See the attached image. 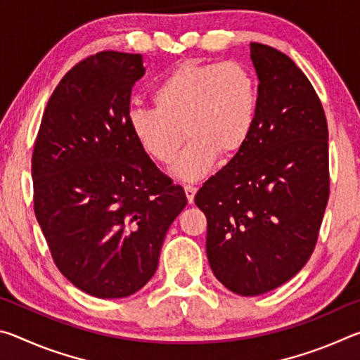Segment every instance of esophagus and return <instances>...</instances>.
<instances>
[{"mask_svg": "<svg viewBox=\"0 0 360 360\" xmlns=\"http://www.w3.org/2000/svg\"><path fill=\"white\" fill-rule=\"evenodd\" d=\"M184 192H186L187 202L188 203H193V198H195V193H197V188H195L193 186H184Z\"/></svg>", "mask_w": 360, "mask_h": 360, "instance_id": "34e87169", "label": "esophagus"}]
</instances>
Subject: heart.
I'll use <instances>...</instances> for the list:
<instances>
[{
  "label": "heart",
  "instance_id": "heart-1",
  "mask_svg": "<svg viewBox=\"0 0 360 360\" xmlns=\"http://www.w3.org/2000/svg\"><path fill=\"white\" fill-rule=\"evenodd\" d=\"M152 101L155 108L130 111L131 135L162 165L174 162L186 135L188 144L173 173L197 181L217 155L230 158L246 146L257 115V85L238 62H182L157 84Z\"/></svg>",
  "mask_w": 360,
  "mask_h": 360
}]
</instances>
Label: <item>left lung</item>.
I'll return each instance as SVG.
<instances>
[{"label":"left lung","instance_id":"8db88e82","mask_svg":"<svg viewBox=\"0 0 360 360\" xmlns=\"http://www.w3.org/2000/svg\"><path fill=\"white\" fill-rule=\"evenodd\" d=\"M257 115L238 154L195 195L206 254L229 290L252 297L294 278L314 251L330 191L324 109L302 70L251 42Z\"/></svg>","mask_w":360,"mask_h":360}]
</instances>
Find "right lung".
Instances as JSON below:
<instances>
[{"mask_svg":"<svg viewBox=\"0 0 360 360\" xmlns=\"http://www.w3.org/2000/svg\"><path fill=\"white\" fill-rule=\"evenodd\" d=\"M139 53L105 51L53 90L32 157L34 214L62 275L98 298L135 294L154 276L169 225L186 208L129 125Z\"/></svg>","mask_w":360,"mask_h":360,"instance_id":"right-lung-1","label":"right lung"}]
</instances>
